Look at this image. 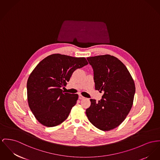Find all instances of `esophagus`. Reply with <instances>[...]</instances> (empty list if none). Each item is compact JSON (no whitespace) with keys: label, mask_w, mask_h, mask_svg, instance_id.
Returning <instances> with one entry per match:
<instances>
[{"label":"esophagus","mask_w":160,"mask_h":160,"mask_svg":"<svg viewBox=\"0 0 160 160\" xmlns=\"http://www.w3.org/2000/svg\"><path fill=\"white\" fill-rule=\"evenodd\" d=\"M79 99H84V97L82 96L81 95H79Z\"/></svg>","instance_id":"1"}]
</instances>
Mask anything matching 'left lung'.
Masks as SVG:
<instances>
[{"mask_svg":"<svg viewBox=\"0 0 160 160\" xmlns=\"http://www.w3.org/2000/svg\"><path fill=\"white\" fill-rule=\"evenodd\" d=\"M87 59L93 69L95 90L104 94L98 102L90 99L86 115L96 128L108 131L117 128L127 117L133 105L135 82L125 65L113 56Z\"/></svg>","mask_w":160,"mask_h":160,"instance_id":"8db88e82","label":"left lung"}]
</instances>
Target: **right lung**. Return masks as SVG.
Segmentation results:
<instances>
[{"mask_svg":"<svg viewBox=\"0 0 160 160\" xmlns=\"http://www.w3.org/2000/svg\"><path fill=\"white\" fill-rule=\"evenodd\" d=\"M87 64L85 58L53 54L32 70L27 84L28 103L43 126L54 127L68 118L78 95L65 93L61 88L66 86L76 69Z\"/></svg>","mask_w":160,"mask_h":160,"instance_id":"right-lung-1","label":"right lung"}]
</instances>
